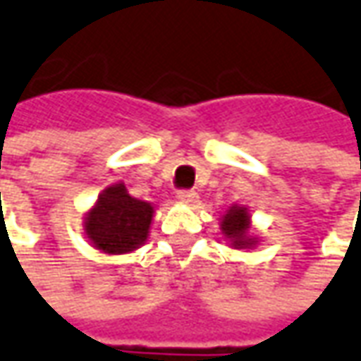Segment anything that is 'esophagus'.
Segmentation results:
<instances>
[{
	"instance_id": "esophagus-1",
	"label": "esophagus",
	"mask_w": 361,
	"mask_h": 361,
	"mask_svg": "<svg viewBox=\"0 0 361 361\" xmlns=\"http://www.w3.org/2000/svg\"><path fill=\"white\" fill-rule=\"evenodd\" d=\"M178 200L183 201V203H193L197 200V193L193 190H180L178 191Z\"/></svg>"
}]
</instances>
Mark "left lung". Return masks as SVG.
<instances>
[{"label":"left lung","mask_w":361,"mask_h":361,"mask_svg":"<svg viewBox=\"0 0 361 361\" xmlns=\"http://www.w3.org/2000/svg\"><path fill=\"white\" fill-rule=\"evenodd\" d=\"M247 212L245 207H233L231 212L223 219V233L235 243V247H249L252 245L251 239H247Z\"/></svg>","instance_id":"obj_1"}]
</instances>
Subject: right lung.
Returning a JSON list of instances; mask_svg holds the SVG:
<instances>
[{"label": "right lung", "mask_w": 361, "mask_h": 361, "mask_svg": "<svg viewBox=\"0 0 361 361\" xmlns=\"http://www.w3.org/2000/svg\"><path fill=\"white\" fill-rule=\"evenodd\" d=\"M152 213V205L130 197L122 183L109 188L88 213V239L112 255L134 251L148 237Z\"/></svg>", "instance_id": "obj_1"}]
</instances>
